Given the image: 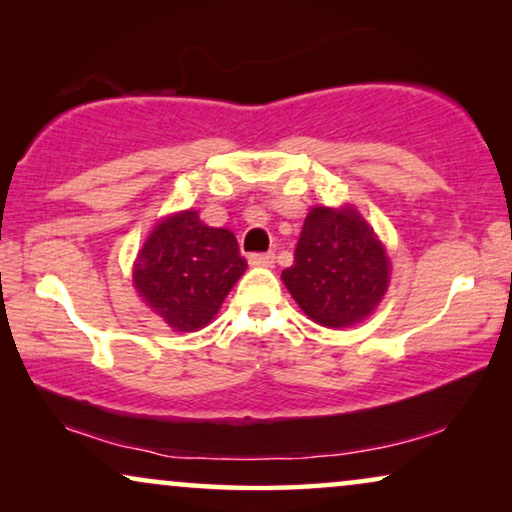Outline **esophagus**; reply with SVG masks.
<instances>
[{
	"label": "esophagus",
	"instance_id": "34e87169",
	"mask_svg": "<svg viewBox=\"0 0 512 512\" xmlns=\"http://www.w3.org/2000/svg\"><path fill=\"white\" fill-rule=\"evenodd\" d=\"M249 263L256 268H272L275 265V254H249Z\"/></svg>",
	"mask_w": 512,
	"mask_h": 512
}]
</instances>
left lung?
Segmentation results:
<instances>
[{
    "label": "left lung",
    "mask_w": 512,
    "mask_h": 512,
    "mask_svg": "<svg viewBox=\"0 0 512 512\" xmlns=\"http://www.w3.org/2000/svg\"><path fill=\"white\" fill-rule=\"evenodd\" d=\"M282 279L312 321L345 328L380 305L389 286V258L354 207H312Z\"/></svg>",
    "instance_id": "1"
}]
</instances>
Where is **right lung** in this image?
Returning <instances> with one entry per match:
<instances>
[{"instance_id": "add662e5", "label": "right lung", "mask_w": 512, "mask_h": 512, "mask_svg": "<svg viewBox=\"0 0 512 512\" xmlns=\"http://www.w3.org/2000/svg\"><path fill=\"white\" fill-rule=\"evenodd\" d=\"M247 270L235 235L212 228L198 212L167 216L139 249L132 282L146 305L174 331L207 326Z\"/></svg>"}]
</instances>
